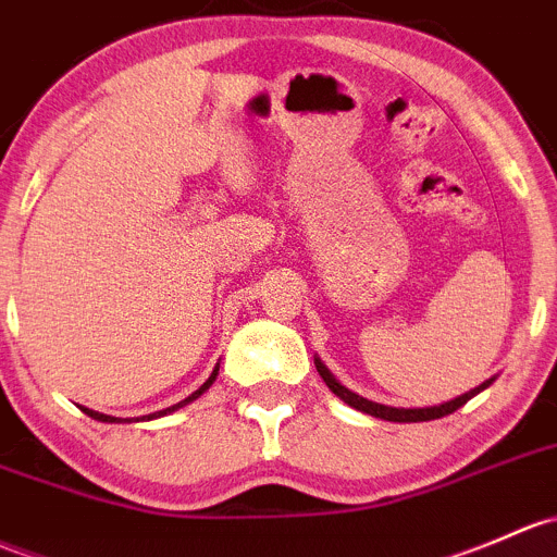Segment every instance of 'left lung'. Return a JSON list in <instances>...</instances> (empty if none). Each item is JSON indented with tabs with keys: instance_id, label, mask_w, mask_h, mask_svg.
Masks as SVG:
<instances>
[{
	"instance_id": "8db88e82",
	"label": "left lung",
	"mask_w": 557,
	"mask_h": 557,
	"mask_svg": "<svg viewBox=\"0 0 557 557\" xmlns=\"http://www.w3.org/2000/svg\"><path fill=\"white\" fill-rule=\"evenodd\" d=\"M314 366H318V373L323 376V382L327 384V389L333 392V395L338 397V400H344L347 406H352L355 411H362L368 413V417H376V419H384V421H400V424H408V421H432V419H441V417H448V413L459 411L461 406H465L467 400H472V397L480 395L483 389H488L491 384L496 382V376L485 379L483 384L475 386V389L465 392V395L454 397V400L448 403H441V406H426V408H395V406H382V403H373L368 400V397L357 395V392L347 389L342 382H338L336 376H333L331 371H327V366L323 360H320L318 355H314Z\"/></svg>"
}]
</instances>
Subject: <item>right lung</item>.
<instances>
[{
    "label": "right lung",
    "instance_id": "right-lung-1",
    "mask_svg": "<svg viewBox=\"0 0 557 557\" xmlns=\"http://www.w3.org/2000/svg\"><path fill=\"white\" fill-rule=\"evenodd\" d=\"M215 376H219V362H215V368H213V373H210V376H208V382H205V384L200 386V389H195V392H191V395L186 397V400L175 403V406H171V408H162V411H154V413H149V417H144V419H146V421H151V419H160V417H168V413L178 411V408L189 406L191 400H197V397H200L202 392H208L210 386H213ZM79 408H82V411H85L87 417H90V419H96V421H107V424H122V421H138V419H120V417H109V413H98V411H92V408H85V406H79Z\"/></svg>",
    "mask_w": 557,
    "mask_h": 557
}]
</instances>
